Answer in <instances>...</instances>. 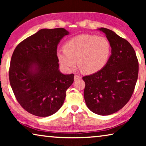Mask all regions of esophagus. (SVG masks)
I'll use <instances>...</instances> for the list:
<instances>
[{"label":"esophagus","mask_w":146,"mask_h":146,"mask_svg":"<svg viewBox=\"0 0 146 146\" xmlns=\"http://www.w3.org/2000/svg\"><path fill=\"white\" fill-rule=\"evenodd\" d=\"M81 78H82V77H81V76H80V75H75V76H74V80H75V81H76V80H80Z\"/></svg>","instance_id":"obj_1"}]
</instances>
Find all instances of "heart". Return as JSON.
Returning <instances> with one entry per match:
<instances>
[{"label": "heart", "mask_w": 146, "mask_h": 146, "mask_svg": "<svg viewBox=\"0 0 146 146\" xmlns=\"http://www.w3.org/2000/svg\"><path fill=\"white\" fill-rule=\"evenodd\" d=\"M111 54V45L104 36L90 34L79 35L66 42L65 48L59 49L56 55L59 62L66 70L75 67L76 60L80 70L93 74L108 64Z\"/></svg>", "instance_id": "obj_1"}]
</instances>
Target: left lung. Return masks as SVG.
Here are the masks:
<instances>
[{
  "instance_id": "8db88e82",
  "label": "left lung",
  "mask_w": 146,
  "mask_h": 146,
  "mask_svg": "<svg viewBox=\"0 0 146 146\" xmlns=\"http://www.w3.org/2000/svg\"><path fill=\"white\" fill-rule=\"evenodd\" d=\"M111 45V55L102 70L82 77L86 86L84 97L91 111L100 115L117 112L129 100L138 73L134 49L125 39L110 29L100 28Z\"/></svg>"
}]
</instances>
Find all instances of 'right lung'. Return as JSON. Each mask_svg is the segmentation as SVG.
Instances as JSON below:
<instances>
[{"label": "right lung", "mask_w": 146, "mask_h": 146, "mask_svg": "<svg viewBox=\"0 0 146 146\" xmlns=\"http://www.w3.org/2000/svg\"><path fill=\"white\" fill-rule=\"evenodd\" d=\"M69 33L64 28L42 29L15 49L9 82L17 101L32 115L44 117L57 112L73 82V74L59 70L56 55L58 43Z\"/></svg>", "instance_id": "obj_1"}]
</instances>
